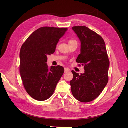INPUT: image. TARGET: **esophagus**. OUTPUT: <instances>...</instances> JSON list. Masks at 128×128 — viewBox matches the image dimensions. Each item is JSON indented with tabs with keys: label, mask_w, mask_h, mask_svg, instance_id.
Segmentation results:
<instances>
[{
	"label": "esophagus",
	"mask_w": 128,
	"mask_h": 128,
	"mask_svg": "<svg viewBox=\"0 0 128 128\" xmlns=\"http://www.w3.org/2000/svg\"><path fill=\"white\" fill-rule=\"evenodd\" d=\"M64 70H65V72H67L69 71V70L68 68H64Z\"/></svg>",
	"instance_id": "1"
}]
</instances>
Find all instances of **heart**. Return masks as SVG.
<instances>
[{"label":"heart","mask_w":128,"mask_h":128,"mask_svg":"<svg viewBox=\"0 0 128 128\" xmlns=\"http://www.w3.org/2000/svg\"><path fill=\"white\" fill-rule=\"evenodd\" d=\"M69 44H72V43H77V42L75 40H70L69 42H68Z\"/></svg>","instance_id":"b5f03b06"}]
</instances>
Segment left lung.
Returning <instances> with one entry per match:
<instances>
[{
	"label": "left lung",
	"mask_w": 128,
	"mask_h": 128,
	"mask_svg": "<svg viewBox=\"0 0 128 128\" xmlns=\"http://www.w3.org/2000/svg\"><path fill=\"white\" fill-rule=\"evenodd\" d=\"M72 30L81 43L76 62L84 65V72L79 75L72 71L71 91L79 101L89 102L100 95L108 82L110 60L102 37L86 26H74Z\"/></svg>",
	"instance_id": "1"
}]
</instances>
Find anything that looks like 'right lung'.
<instances>
[{
  "label": "right lung",
  "mask_w": 128,
  "mask_h": 128,
  "mask_svg": "<svg viewBox=\"0 0 128 128\" xmlns=\"http://www.w3.org/2000/svg\"><path fill=\"white\" fill-rule=\"evenodd\" d=\"M66 28L42 27L33 32L22 45L20 53V72L24 88L36 100L48 99L64 72L61 66L49 68L47 56L54 53Z\"/></svg>",
  "instance_id": "obj_1"
}]
</instances>
